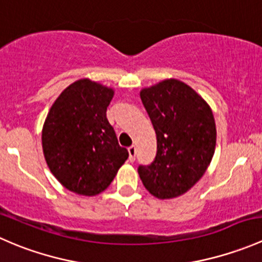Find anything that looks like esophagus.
<instances>
[{"label": "esophagus", "instance_id": "obj_1", "mask_svg": "<svg viewBox=\"0 0 262 262\" xmlns=\"http://www.w3.org/2000/svg\"><path fill=\"white\" fill-rule=\"evenodd\" d=\"M128 152H129V160L134 161L136 160V155H137V148L136 146H130L128 148Z\"/></svg>", "mask_w": 262, "mask_h": 262}]
</instances>
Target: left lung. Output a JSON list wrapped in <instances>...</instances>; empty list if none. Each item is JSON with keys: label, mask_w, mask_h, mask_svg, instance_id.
<instances>
[{"label": "left lung", "mask_w": 262, "mask_h": 262, "mask_svg": "<svg viewBox=\"0 0 262 262\" xmlns=\"http://www.w3.org/2000/svg\"><path fill=\"white\" fill-rule=\"evenodd\" d=\"M157 137L150 165H139L144 187L158 199L180 196L204 175L215 149L214 116L190 86L166 80L141 91Z\"/></svg>", "instance_id": "1"}]
</instances>
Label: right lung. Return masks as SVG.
Listing matches in <instances>:
<instances>
[{
    "label": "right lung",
    "mask_w": 262,
    "mask_h": 262,
    "mask_svg": "<svg viewBox=\"0 0 262 262\" xmlns=\"http://www.w3.org/2000/svg\"><path fill=\"white\" fill-rule=\"evenodd\" d=\"M113 95L97 82L76 81L55 100L44 123L41 142L49 170L76 194L104 191L129 157L106 118Z\"/></svg>",
    "instance_id": "right-lung-1"
}]
</instances>
